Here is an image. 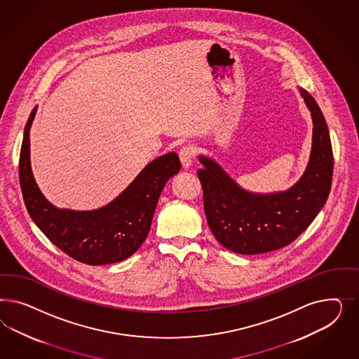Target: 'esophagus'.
I'll return each mask as SVG.
<instances>
[{"mask_svg":"<svg viewBox=\"0 0 359 359\" xmlns=\"http://www.w3.org/2000/svg\"><path fill=\"white\" fill-rule=\"evenodd\" d=\"M179 158H180V162L184 170H188L192 164V159H194V150L192 147H188L185 146L183 149H180L179 151Z\"/></svg>","mask_w":359,"mask_h":359,"instance_id":"obj_1","label":"esophagus"}]
</instances>
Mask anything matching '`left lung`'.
Here are the masks:
<instances>
[{"label":"left lung","mask_w":359,"mask_h":359,"mask_svg":"<svg viewBox=\"0 0 359 359\" xmlns=\"http://www.w3.org/2000/svg\"><path fill=\"white\" fill-rule=\"evenodd\" d=\"M313 121L309 162L300 180L284 192L251 194L219 164L198 156L208 225L228 250L243 255L278 250L294 242L325 205L333 177V151L325 118L315 98L300 88Z\"/></svg>","instance_id":"left-lung-1"}]
</instances>
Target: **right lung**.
Listing matches in <instances>:
<instances>
[{"mask_svg":"<svg viewBox=\"0 0 359 359\" xmlns=\"http://www.w3.org/2000/svg\"><path fill=\"white\" fill-rule=\"evenodd\" d=\"M35 113L36 107L25 126L20 155L22 195L35 225L55 246L81 263L101 266L129 258L150 231L167 180L180 171L177 154L168 152L154 159L105 207L83 212L59 209L47 201L32 171L30 128Z\"/></svg>","mask_w":359,"mask_h":359,"instance_id":"right-lung-1","label":"right lung"}]
</instances>
